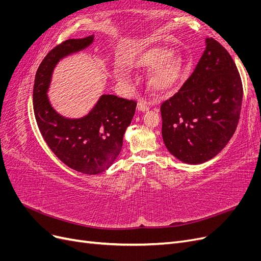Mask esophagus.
<instances>
[{
    "mask_svg": "<svg viewBox=\"0 0 261 261\" xmlns=\"http://www.w3.org/2000/svg\"><path fill=\"white\" fill-rule=\"evenodd\" d=\"M137 109L141 112H146L149 110V106L147 105V102H145V101H139L138 105H137Z\"/></svg>",
    "mask_w": 261,
    "mask_h": 261,
    "instance_id": "obj_1",
    "label": "esophagus"
}]
</instances>
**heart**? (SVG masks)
Returning <instances> with one entry per match:
<instances>
[{
  "label": "heart",
  "instance_id": "1",
  "mask_svg": "<svg viewBox=\"0 0 261 261\" xmlns=\"http://www.w3.org/2000/svg\"><path fill=\"white\" fill-rule=\"evenodd\" d=\"M173 51L162 46L150 48L138 54L130 63L133 68L141 70L154 69L149 85L159 94L174 91L183 81L186 73V63L179 55H172ZM115 78L120 83H127L129 75L123 67L115 69Z\"/></svg>",
  "mask_w": 261,
  "mask_h": 261
}]
</instances>
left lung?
<instances>
[{
  "mask_svg": "<svg viewBox=\"0 0 261 261\" xmlns=\"http://www.w3.org/2000/svg\"><path fill=\"white\" fill-rule=\"evenodd\" d=\"M193 74L161 105L162 137L169 151L189 164L216 156L240 121L243 84L224 46L208 38Z\"/></svg>",
  "mask_w": 261,
  "mask_h": 261,
  "instance_id": "1",
  "label": "left lung"
}]
</instances>
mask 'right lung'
I'll return each mask as SVG.
<instances>
[{
    "label": "right lung",
    "mask_w": 261,
    "mask_h": 261,
    "mask_svg": "<svg viewBox=\"0 0 261 261\" xmlns=\"http://www.w3.org/2000/svg\"><path fill=\"white\" fill-rule=\"evenodd\" d=\"M93 36L68 39L45 55L34 85V112L46 145L67 167L94 175L111 167L123 147L124 133L130 125L137 102L105 94L92 111L80 120H68L52 109L46 97L52 70L66 55L85 49Z\"/></svg>",
    "instance_id": "right-lung-1"
}]
</instances>
